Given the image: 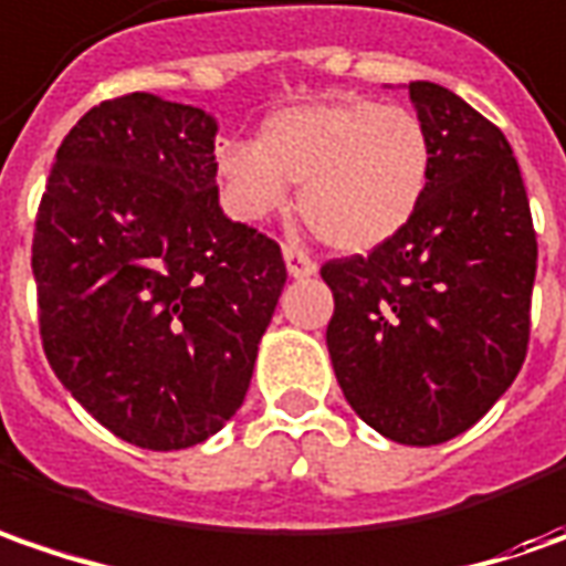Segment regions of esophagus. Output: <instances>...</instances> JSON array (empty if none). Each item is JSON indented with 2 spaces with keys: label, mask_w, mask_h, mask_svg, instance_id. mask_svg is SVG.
<instances>
[{
  "label": "esophagus",
  "mask_w": 566,
  "mask_h": 566,
  "mask_svg": "<svg viewBox=\"0 0 566 566\" xmlns=\"http://www.w3.org/2000/svg\"><path fill=\"white\" fill-rule=\"evenodd\" d=\"M284 263H287L291 279H306V275H313V272H316V263H313L306 253L294 250V247H284Z\"/></svg>",
  "instance_id": "obj_1"
}]
</instances>
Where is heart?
I'll use <instances>...</instances> for the list:
<instances>
[{"instance_id":"1","label":"heart","mask_w":566,"mask_h":566,"mask_svg":"<svg viewBox=\"0 0 566 566\" xmlns=\"http://www.w3.org/2000/svg\"><path fill=\"white\" fill-rule=\"evenodd\" d=\"M216 168L238 219L263 222L284 206L287 185H301V216L322 241L366 253L417 216L432 140L413 108L342 96L269 115L253 144H224Z\"/></svg>"}]
</instances>
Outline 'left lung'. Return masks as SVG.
I'll use <instances>...</instances> for the list:
<instances>
[{"instance_id":"1","label":"left lung","mask_w":566,"mask_h":566,"mask_svg":"<svg viewBox=\"0 0 566 566\" xmlns=\"http://www.w3.org/2000/svg\"><path fill=\"white\" fill-rule=\"evenodd\" d=\"M407 90L432 178L391 241L322 265L335 294L325 344L357 417L426 448L467 432L516 379L538 247L507 137L448 87Z\"/></svg>"}]
</instances>
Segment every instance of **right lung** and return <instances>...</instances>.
<instances>
[{"mask_svg": "<svg viewBox=\"0 0 566 566\" xmlns=\"http://www.w3.org/2000/svg\"><path fill=\"white\" fill-rule=\"evenodd\" d=\"M216 118L127 93L55 153L33 231L52 373L108 432L149 451L216 436L244 403L282 297V247L231 222Z\"/></svg>", "mask_w": 566, "mask_h": 566, "instance_id": "right-lung-1", "label": "right lung"}]
</instances>
